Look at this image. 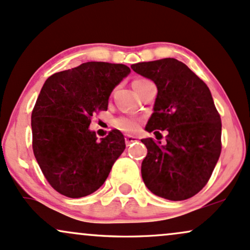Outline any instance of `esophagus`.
I'll return each instance as SVG.
<instances>
[{
    "label": "esophagus",
    "instance_id": "esophagus-1",
    "mask_svg": "<svg viewBox=\"0 0 250 250\" xmlns=\"http://www.w3.org/2000/svg\"><path fill=\"white\" fill-rule=\"evenodd\" d=\"M136 142H138L137 137H132V136H126L125 137V143H126V145H127V146H130L131 144H133Z\"/></svg>",
    "mask_w": 250,
    "mask_h": 250
}]
</instances>
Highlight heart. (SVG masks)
I'll use <instances>...</instances> for the list:
<instances>
[{"mask_svg":"<svg viewBox=\"0 0 250 250\" xmlns=\"http://www.w3.org/2000/svg\"><path fill=\"white\" fill-rule=\"evenodd\" d=\"M146 82H148L147 79L137 78L134 79L132 84H133V87L136 89V87L146 83ZM113 124L120 131L126 132V133H133V132H136L138 130V127H139L140 119L136 118V117H119V118L114 120Z\"/></svg>","mask_w":250,"mask_h":250,"instance_id":"1","label":"heart"}]
</instances>
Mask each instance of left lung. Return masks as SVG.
I'll return each mask as SVG.
<instances>
[{
  "instance_id": "1",
  "label": "left lung",
  "mask_w": 250,
  "mask_h": 250,
  "mask_svg": "<svg viewBox=\"0 0 250 250\" xmlns=\"http://www.w3.org/2000/svg\"><path fill=\"white\" fill-rule=\"evenodd\" d=\"M158 89L146 131L166 143L142 139L147 154L142 177L152 193L172 201L192 198L206 186L221 153V118L208 86L183 62L163 58L131 65Z\"/></svg>"
}]
</instances>
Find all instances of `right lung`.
<instances>
[{"mask_svg": "<svg viewBox=\"0 0 250 250\" xmlns=\"http://www.w3.org/2000/svg\"><path fill=\"white\" fill-rule=\"evenodd\" d=\"M130 71L124 64L87 62L44 83L31 113L32 151L61 194L75 199L96 192L124 152L122 132L97 140L89 126L93 113L107 110L111 92Z\"/></svg>", "mask_w": 250, "mask_h": 250, "instance_id": "obj_1", "label": "right lung"}]
</instances>
